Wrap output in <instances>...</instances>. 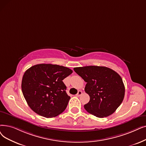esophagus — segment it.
I'll return each mask as SVG.
<instances>
[{
    "label": "esophagus",
    "instance_id": "34e87169",
    "mask_svg": "<svg viewBox=\"0 0 146 146\" xmlns=\"http://www.w3.org/2000/svg\"><path fill=\"white\" fill-rule=\"evenodd\" d=\"M82 94V92L81 91H78V94H76V96L79 97V96H81Z\"/></svg>",
    "mask_w": 146,
    "mask_h": 146
}]
</instances>
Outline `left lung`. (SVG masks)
Returning a JSON list of instances; mask_svg holds the SVG:
<instances>
[{
	"instance_id": "left-lung-1",
	"label": "left lung",
	"mask_w": 146,
	"mask_h": 146,
	"mask_svg": "<svg viewBox=\"0 0 146 146\" xmlns=\"http://www.w3.org/2000/svg\"><path fill=\"white\" fill-rule=\"evenodd\" d=\"M73 69L86 82L85 91L90 96V100L84 105L85 110L100 118L115 112L125 96V86L120 75L103 66H90Z\"/></svg>"
}]
</instances>
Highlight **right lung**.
Returning a JSON list of instances; mask_svg holds the SVG:
<instances>
[{"label": "right lung", "mask_w": 146, "mask_h": 146, "mask_svg": "<svg viewBox=\"0 0 146 146\" xmlns=\"http://www.w3.org/2000/svg\"><path fill=\"white\" fill-rule=\"evenodd\" d=\"M73 73L66 67L40 64L25 72L21 82L23 96L31 109L47 118L65 110L70 97L62 80Z\"/></svg>", "instance_id": "right-lung-1"}]
</instances>
